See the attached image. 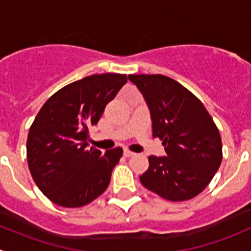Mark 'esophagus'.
<instances>
[{
  "label": "esophagus",
  "mask_w": 251,
  "mask_h": 251,
  "mask_svg": "<svg viewBox=\"0 0 251 251\" xmlns=\"http://www.w3.org/2000/svg\"><path fill=\"white\" fill-rule=\"evenodd\" d=\"M124 155H125L126 158H128V156L135 155V153H133V151H128V149H124Z\"/></svg>",
  "instance_id": "obj_1"
}]
</instances>
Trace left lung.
<instances>
[{"label": "left lung", "mask_w": 251, "mask_h": 251, "mask_svg": "<svg viewBox=\"0 0 251 251\" xmlns=\"http://www.w3.org/2000/svg\"><path fill=\"white\" fill-rule=\"evenodd\" d=\"M151 113L153 137L165 156L151 155L141 183L161 198L188 201L206 188L222 161V142L203 103L164 75H128Z\"/></svg>", "instance_id": "obj_1"}]
</instances>
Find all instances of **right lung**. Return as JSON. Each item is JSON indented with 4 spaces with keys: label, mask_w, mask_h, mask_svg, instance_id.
I'll return each instance as SVG.
<instances>
[{
    "label": "right lung",
    "mask_w": 251,
    "mask_h": 251,
    "mask_svg": "<svg viewBox=\"0 0 251 251\" xmlns=\"http://www.w3.org/2000/svg\"><path fill=\"white\" fill-rule=\"evenodd\" d=\"M126 82L123 74L91 75L60 88L40 109L27 135V164L40 191L54 204L83 206L109 186L123 148L88 149V128Z\"/></svg>",
    "instance_id": "obj_1"
}]
</instances>
